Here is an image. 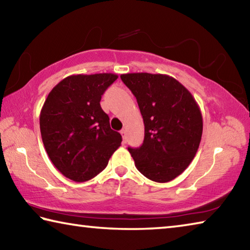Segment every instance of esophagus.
Returning a JSON list of instances; mask_svg holds the SVG:
<instances>
[{"mask_svg":"<svg viewBox=\"0 0 250 250\" xmlns=\"http://www.w3.org/2000/svg\"><path fill=\"white\" fill-rule=\"evenodd\" d=\"M120 133L122 135V139H124V143H125L126 142V130L125 129H122Z\"/></svg>","mask_w":250,"mask_h":250,"instance_id":"esophagus-1","label":"esophagus"}]
</instances>
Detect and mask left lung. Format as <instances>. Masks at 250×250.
<instances>
[{
	"label": "left lung",
	"mask_w": 250,
	"mask_h": 250,
	"mask_svg": "<svg viewBox=\"0 0 250 250\" xmlns=\"http://www.w3.org/2000/svg\"><path fill=\"white\" fill-rule=\"evenodd\" d=\"M120 77L137 98L145 122L142 146L128 147L135 167L151 181L170 182L189 166L200 146V107L191 92L167 75L134 73Z\"/></svg>",
	"instance_id": "1"
}]
</instances>
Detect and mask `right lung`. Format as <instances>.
Masks as SVG:
<instances>
[{
    "label": "right lung",
    "instance_id": "1",
    "mask_svg": "<svg viewBox=\"0 0 250 250\" xmlns=\"http://www.w3.org/2000/svg\"><path fill=\"white\" fill-rule=\"evenodd\" d=\"M115 74L73 75L46 98L40 117L42 140L57 170L75 182L95 177L120 146L121 134L110 128L101 96Z\"/></svg>",
    "mask_w": 250,
    "mask_h": 250
}]
</instances>
